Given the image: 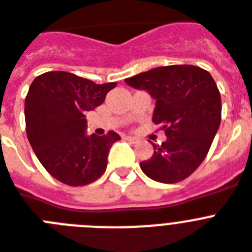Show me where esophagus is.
Listing matches in <instances>:
<instances>
[{"label": "esophagus", "mask_w": 252, "mask_h": 252, "mask_svg": "<svg viewBox=\"0 0 252 252\" xmlns=\"http://www.w3.org/2000/svg\"><path fill=\"white\" fill-rule=\"evenodd\" d=\"M126 141H129V142L132 143H136L137 141H138V138H136V137H126Z\"/></svg>", "instance_id": "1"}]
</instances>
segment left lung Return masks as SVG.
<instances>
[{
  "label": "left lung",
  "instance_id": "8db88e82",
  "mask_svg": "<svg viewBox=\"0 0 252 252\" xmlns=\"http://www.w3.org/2000/svg\"><path fill=\"white\" fill-rule=\"evenodd\" d=\"M126 83L155 98L152 120L168 137L161 145L152 143L154 155L139 164L142 172L169 185L189 177L220 126V92L210 73L194 65H170L126 78Z\"/></svg>",
  "mask_w": 252,
  "mask_h": 252
}]
</instances>
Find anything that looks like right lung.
Listing matches in <instances>:
<instances>
[{
	"mask_svg": "<svg viewBox=\"0 0 252 252\" xmlns=\"http://www.w3.org/2000/svg\"><path fill=\"white\" fill-rule=\"evenodd\" d=\"M116 83L96 84L67 71L38 75L25 97V130L35 156L55 179L86 186L105 173L107 155L120 137L114 130L86 136V111L105 101Z\"/></svg>",
	"mask_w": 252,
	"mask_h": 252,
	"instance_id": "1",
	"label": "right lung"
}]
</instances>
